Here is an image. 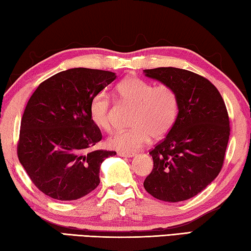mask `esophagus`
Instances as JSON below:
<instances>
[{"mask_svg":"<svg viewBox=\"0 0 251 251\" xmlns=\"http://www.w3.org/2000/svg\"><path fill=\"white\" fill-rule=\"evenodd\" d=\"M118 156H122V157H133V156H135V154H134V152L120 151V152H118Z\"/></svg>","mask_w":251,"mask_h":251,"instance_id":"obj_1","label":"esophagus"}]
</instances>
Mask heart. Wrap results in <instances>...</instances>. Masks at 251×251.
I'll list each match as a JSON object with an SVG mask.
<instances>
[{"label":"heart","mask_w":251,"mask_h":251,"mask_svg":"<svg viewBox=\"0 0 251 251\" xmlns=\"http://www.w3.org/2000/svg\"><path fill=\"white\" fill-rule=\"evenodd\" d=\"M115 95L122 104L130 106L129 129L118 131L108 138V146L121 151H135L151 141L166 135L178 115L177 93L172 86L152 84L139 77L123 79L115 87ZM110 99L107 93L94 95L90 104L92 122L105 131L112 129Z\"/></svg>","instance_id":"b5f03b06"}]
</instances>
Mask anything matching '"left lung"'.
Returning a JSON list of instances; mask_svg holds the SVG:
<instances>
[{"label":"left lung","mask_w":251,"mask_h":251,"mask_svg":"<svg viewBox=\"0 0 251 251\" xmlns=\"http://www.w3.org/2000/svg\"><path fill=\"white\" fill-rule=\"evenodd\" d=\"M144 73L172 86L179 103L175 124L150 151L154 167L144 187L159 201H187L222 171L230 135L226 105L214 84L190 71L157 67Z\"/></svg>","instance_id":"left-lung-1"}]
</instances>
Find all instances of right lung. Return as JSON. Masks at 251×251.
<instances>
[{
    "instance_id": "add662e5",
    "label": "right lung",
    "mask_w": 251,
    "mask_h": 251,
    "mask_svg": "<svg viewBox=\"0 0 251 251\" xmlns=\"http://www.w3.org/2000/svg\"><path fill=\"white\" fill-rule=\"evenodd\" d=\"M116 78L108 71L71 69L42 82L21 121L18 157L37 188L57 201H76L100 185V168L113 151H93L101 139L92 122L94 95Z\"/></svg>"
}]
</instances>
